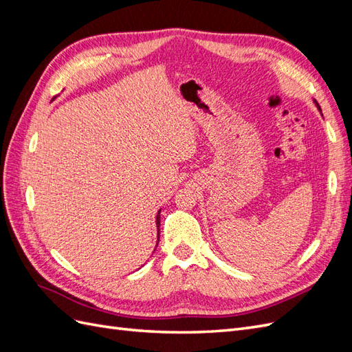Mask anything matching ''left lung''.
Masks as SVG:
<instances>
[{"label": "left lung", "mask_w": 352, "mask_h": 352, "mask_svg": "<svg viewBox=\"0 0 352 352\" xmlns=\"http://www.w3.org/2000/svg\"><path fill=\"white\" fill-rule=\"evenodd\" d=\"M316 104H317V102H316ZM317 107H318V110H320V105H318V104H317ZM320 111H322V110H320Z\"/></svg>", "instance_id": "8db88e82"}]
</instances>
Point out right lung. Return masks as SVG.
<instances>
[{
    "mask_svg": "<svg viewBox=\"0 0 352 352\" xmlns=\"http://www.w3.org/2000/svg\"><path fill=\"white\" fill-rule=\"evenodd\" d=\"M157 226L160 228V211H158V216H157ZM158 232H160V229H158ZM158 235H160V233H158Z\"/></svg>",
    "mask_w": 352,
    "mask_h": 352,
    "instance_id": "1",
    "label": "right lung"
}]
</instances>
